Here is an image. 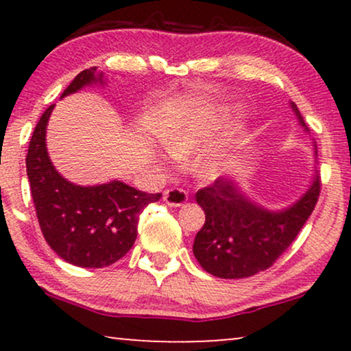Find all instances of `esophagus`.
Here are the masks:
<instances>
[{
  "mask_svg": "<svg viewBox=\"0 0 351 351\" xmlns=\"http://www.w3.org/2000/svg\"><path fill=\"white\" fill-rule=\"evenodd\" d=\"M162 199H165V203L167 206H171V208H179V206L185 204L186 199H189V193L184 189H169L165 191V195H162Z\"/></svg>",
  "mask_w": 351,
  "mask_h": 351,
  "instance_id": "obj_1",
  "label": "esophagus"
}]
</instances>
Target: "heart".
Segmentation results:
<instances>
[{"label":"heart","mask_w":351,"mask_h":351,"mask_svg":"<svg viewBox=\"0 0 351 351\" xmlns=\"http://www.w3.org/2000/svg\"><path fill=\"white\" fill-rule=\"evenodd\" d=\"M213 121L206 118H193L172 126L165 134L162 143L166 150L177 160H185L201 148L206 138L213 132ZM225 155L222 152H210L201 162V174L204 177H215L223 171Z\"/></svg>","instance_id":"1"}]
</instances>
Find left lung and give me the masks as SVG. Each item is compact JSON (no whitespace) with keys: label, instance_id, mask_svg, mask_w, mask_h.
<instances>
[{"label":"left lung","instance_id":"8db88e82","mask_svg":"<svg viewBox=\"0 0 351 351\" xmlns=\"http://www.w3.org/2000/svg\"><path fill=\"white\" fill-rule=\"evenodd\" d=\"M292 108L305 126L295 104ZM319 176L308 191L280 213H271L246 198L232 179L219 177L213 185L196 191L195 198L206 214L196 233L193 254L210 275L223 280L249 278L267 270L291 246L318 203Z\"/></svg>","mask_w":351,"mask_h":351}]
</instances>
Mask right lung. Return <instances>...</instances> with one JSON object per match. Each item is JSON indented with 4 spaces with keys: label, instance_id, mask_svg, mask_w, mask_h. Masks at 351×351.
Listing matches in <instances>:
<instances>
[{
    "label": "right lung",
    "instance_id": "obj_1",
    "mask_svg": "<svg viewBox=\"0 0 351 351\" xmlns=\"http://www.w3.org/2000/svg\"><path fill=\"white\" fill-rule=\"evenodd\" d=\"M95 66L75 76L62 97L86 84L104 83ZM54 105L46 108L30 138L27 176L43 237L71 265L102 268L126 256L137 238L138 215L161 193H145L119 180L95 186L75 185L52 166L46 126Z\"/></svg>",
    "mask_w": 351,
    "mask_h": 351
}]
</instances>
